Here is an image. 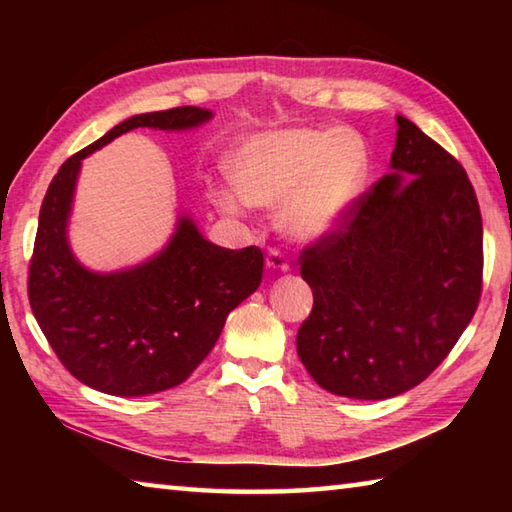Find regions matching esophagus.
<instances>
[{"label":"esophagus","mask_w":512,"mask_h":512,"mask_svg":"<svg viewBox=\"0 0 512 512\" xmlns=\"http://www.w3.org/2000/svg\"><path fill=\"white\" fill-rule=\"evenodd\" d=\"M266 266L271 268V271H289V262L287 257H284V253L280 248H271L268 250V257H266Z\"/></svg>","instance_id":"34e87169"}]
</instances>
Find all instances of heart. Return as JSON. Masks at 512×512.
I'll use <instances>...</instances> for the list:
<instances>
[{
    "instance_id": "1",
    "label": "heart",
    "mask_w": 512,
    "mask_h": 512,
    "mask_svg": "<svg viewBox=\"0 0 512 512\" xmlns=\"http://www.w3.org/2000/svg\"><path fill=\"white\" fill-rule=\"evenodd\" d=\"M230 183L250 205L282 203L280 225L293 239H323L339 228L366 187L370 158L363 137L339 128H289L250 135L230 153ZM214 203L237 214L239 198L214 189Z\"/></svg>"
}]
</instances>
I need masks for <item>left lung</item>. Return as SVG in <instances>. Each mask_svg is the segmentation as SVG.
<instances>
[{
  "mask_svg": "<svg viewBox=\"0 0 512 512\" xmlns=\"http://www.w3.org/2000/svg\"><path fill=\"white\" fill-rule=\"evenodd\" d=\"M395 119L393 171L298 257L314 291L298 357L320 388L352 400H388L427 379L470 325L483 287L470 178L413 121Z\"/></svg>",
  "mask_w": 512,
  "mask_h": 512,
  "instance_id": "obj_1",
  "label": "left lung"
}]
</instances>
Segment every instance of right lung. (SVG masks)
<instances>
[{
	"instance_id": "obj_1",
	"label": "right lung",
	"mask_w": 512,
	"mask_h": 512,
	"mask_svg": "<svg viewBox=\"0 0 512 512\" xmlns=\"http://www.w3.org/2000/svg\"><path fill=\"white\" fill-rule=\"evenodd\" d=\"M207 119L210 110L180 106L121 121L63 162L42 201L29 302L60 363L94 391L140 397L183 384L214 348L230 311L262 282V250L214 246L189 216H180L162 253L119 273L88 271L69 248L83 158L133 128L187 131Z\"/></svg>"
}]
</instances>
